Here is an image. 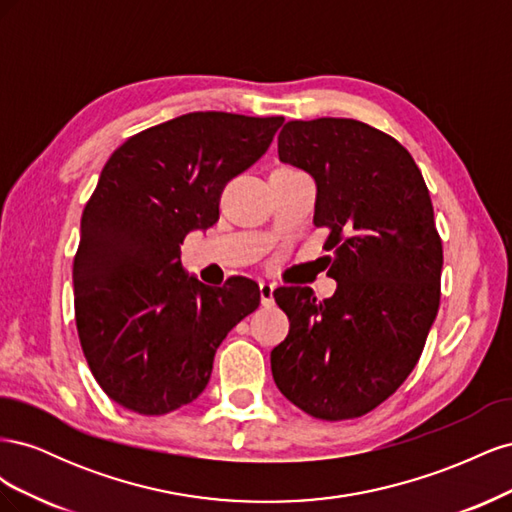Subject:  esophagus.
I'll return each instance as SVG.
<instances>
[{
	"mask_svg": "<svg viewBox=\"0 0 512 512\" xmlns=\"http://www.w3.org/2000/svg\"><path fill=\"white\" fill-rule=\"evenodd\" d=\"M273 290H275V286L271 282H260V301H262V305H273Z\"/></svg>",
	"mask_w": 512,
	"mask_h": 512,
	"instance_id": "esophagus-1",
	"label": "esophagus"
}]
</instances>
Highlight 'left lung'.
<instances>
[{
  "label": "left lung",
  "instance_id": "8db88e82",
  "mask_svg": "<svg viewBox=\"0 0 512 512\" xmlns=\"http://www.w3.org/2000/svg\"><path fill=\"white\" fill-rule=\"evenodd\" d=\"M280 162L316 181L314 224L329 230L333 297L273 292L290 331L271 352L277 389L322 421L363 416L414 369L440 305L442 241L421 170L363 121H288Z\"/></svg>",
  "mask_w": 512,
  "mask_h": 512
}]
</instances>
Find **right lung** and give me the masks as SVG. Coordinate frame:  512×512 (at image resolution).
I'll return each instance as SVG.
<instances>
[{"instance_id":"obj_1","label":"right lung","mask_w":512,"mask_h":512,"mask_svg":"<svg viewBox=\"0 0 512 512\" xmlns=\"http://www.w3.org/2000/svg\"><path fill=\"white\" fill-rule=\"evenodd\" d=\"M284 117L188 113L128 138L104 164L74 256L76 329L115 404L173 412L205 391L230 329L260 305L258 284L205 286L181 243L220 218L224 185L265 156Z\"/></svg>"}]
</instances>
